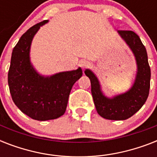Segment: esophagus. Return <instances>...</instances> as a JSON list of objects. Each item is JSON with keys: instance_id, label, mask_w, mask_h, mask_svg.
Here are the masks:
<instances>
[{"instance_id": "obj_1", "label": "esophagus", "mask_w": 157, "mask_h": 157, "mask_svg": "<svg viewBox=\"0 0 157 157\" xmlns=\"http://www.w3.org/2000/svg\"><path fill=\"white\" fill-rule=\"evenodd\" d=\"M79 65H80V67H81V68L85 69L90 66V63H89L88 61H86V60H82V61L80 62Z\"/></svg>"}]
</instances>
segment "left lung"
<instances>
[{
    "label": "left lung",
    "instance_id": "left-lung-1",
    "mask_svg": "<svg viewBox=\"0 0 157 157\" xmlns=\"http://www.w3.org/2000/svg\"><path fill=\"white\" fill-rule=\"evenodd\" d=\"M118 34L131 50L136 61V76L131 88L124 93L108 98L103 93L95 74L90 69L85 71L90 80L91 94L97 112L105 119L113 121L128 119L143 107L148 97L151 79L146 48L139 36L132 31H118Z\"/></svg>",
    "mask_w": 157,
    "mask_h": 157
}]
</instances>
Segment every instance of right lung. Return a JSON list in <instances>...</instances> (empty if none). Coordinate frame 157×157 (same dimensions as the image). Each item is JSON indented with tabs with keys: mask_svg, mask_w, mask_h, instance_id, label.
Returning <instances> with one entry per match:
<instances>
[{
	"mask_svg": "<svg viewBox=\"0 0 157 157\" xmlns=\"http://www.w3.org/2000/svg\"><path fill=\"white\" fill-rule=\"evenodd\" d=\"M44 20L29 28L20 37L11 55L8 84L14 104L24 114L36 121L59 118L66 111L72 86L82 76V70L62 71L45 76L38 73L30 60L32 41Z\"/></svg>",
	"mask_w": 157,
	"mask_h": 157,
	"instance_id": "add662e5",
	"label": "right lung"
}]
</instances>
